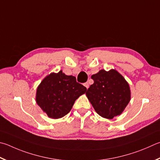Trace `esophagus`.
<instances>
[{"instance_id": "obj_1", "label": "esophagus", "mask_w": 160, "mask_h": 160, "mask_svg": "<svg viewBox=\"0 0 160 160\" xmlns=\"http://www.w3.org/2000/svg\"><path fill=\"white\" fill-rule=\"evenodd\" d=\"M84 86H85L87 89H88V88H89V82H85V83H84Z\"/></svg>"}]
</instances>
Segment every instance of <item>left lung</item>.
<instances>
[{"mask_svg": "<svg viewBox=\"0 0 160 160\" xmlns=\"http://www.w3.org/2000/svg\"><path fill=\"white\" fill-rule=\"evenodd\" d=\"M94 83L86 95L98 115L112 119L120 115L129 103L131 92L129 84L115 70H101L92 75Z\"/></svg>", "mask_w": 160, "mask_h": 160, "instance_id": "1", "label": "left lung"}]
</instances>
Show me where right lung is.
Here are the masks:
<instances>
[{"label": "right lung", "mask_w": 160, "mask_h": 160, "mask_svg": "<svg viewBox=\"0 0 160 160\" xmlns=\"http://www.w3.org/2000/svg\"><path fill=\"white\" fill-rule=\"evenodd\" d=\"M86 91L72 75H66L62 71L52 72L38 87L36 102L48 117L61 118L71 111L75 100Z\"/></svg>", "instance_id": "right-lung-1"}]
</instances>
